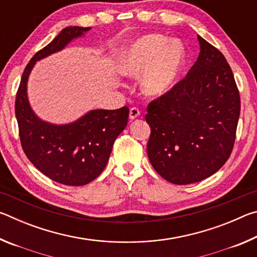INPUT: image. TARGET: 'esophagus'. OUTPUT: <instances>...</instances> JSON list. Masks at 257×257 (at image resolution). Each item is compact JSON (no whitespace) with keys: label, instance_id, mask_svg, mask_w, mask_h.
<instances>
[{"label":"esophagus","instance_id":"34e87169","mask_svg":"<svg viewBox=\"0 0 257 257\" xmlns=\"http://www.w3.org/2000/svg\"><path fill=\"white\" fill-rule=\"evenodd\" d=\"M141 115V110H139L138 107H130V111H129V118L132 119V120H134V119H136V118H138V116Z\"/></svg>","mask_w":257,"mask_h":257}]
</instances>
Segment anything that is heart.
<instances>
[{"label":"heart","instance_id":"b5f03b06","mask_svg":"<svg viewBox=\"0 0 257 257\" xmlns=\"http://www.w3.org/2000/svg\"><path fill=\"white\" fill-rule=\"evenodd\" d=\"M185 64L184 47L178 41L168 42L162 35H147L124 47L119 71L142 79V89L150 96L169 92L179 78Z\"/></svg>","mask_w":257,"mask_h":257}]
</instances>
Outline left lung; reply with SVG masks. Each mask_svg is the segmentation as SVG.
Wrapping results in <instances>:
<instances>
[{"label": "left lung", "instance_id": "obj_1", "mask_svg": "<svg viewBox=\"0 0 257 257\" xmlns=\"http://www.w3.org/2000/svg\"><path fill=\"white\" fill-rule=\"evenodd\" d=\"M201 52L187 76L147 106V155L155 171L176 185L206 179L231 154L240 96L221 52L197 36Z\"/></svg>", "mask_w": 257, "mask_h": 257}]
</instances>
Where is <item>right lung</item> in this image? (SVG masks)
Here are the masks:
<instances>
[{
	"mask_svg": "<svg viewBox=\"0 0 257 257\" xmlns=\"http://www.w3.org/2000/svg\"><path fill=\"white\" fill-rule=\"evenodd\" d=\"M89 29L78 26L64 28L38 51L25 68L16 96V116L26 156L42 173L67 186H84L101 175L114 141L127 125L129 108L92 110L75 122L49 123L30 107L27 81L36 61L64 49Z\"/></svg>",
	"mask_w": 257,
	"mask_h": 257,
	"instance_id": "1",
	"label": "right lung"
}]
</instances>
